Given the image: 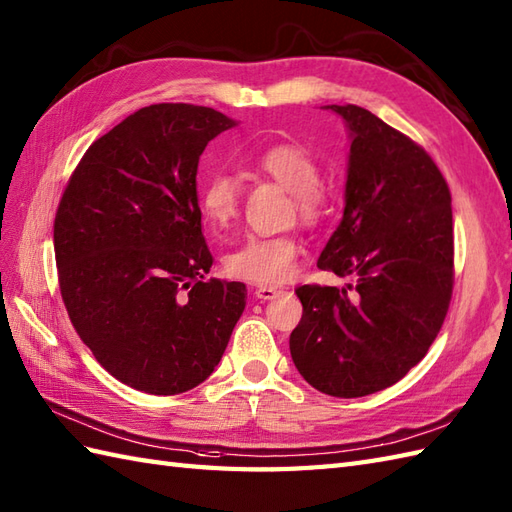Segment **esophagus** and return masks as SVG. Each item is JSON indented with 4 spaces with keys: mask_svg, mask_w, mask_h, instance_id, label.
Returning <instances> with one entry per match:
<instances>
[{
    "mask_svg": "<svg viewBox=\"0 0 512 512\" xmlns=\"http://www.w3.org/2000/svg\"><path fill=\"white\" fill-rule=\"evenodd\" d=\"M279 294H283V292H281V290H277V288H257V290H255V296H257V299H261V301L277 299Z\"/></svg>",
    "mask_w": 512,
    "mask_h": 512,
    "instance_id": "esophagus-1",
    "label": "esophagus"
}]
</instances>
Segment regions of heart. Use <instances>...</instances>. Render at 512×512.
<instances>
[{"mask_svg":"<svg viewBox=\"0 0 512 512\" xmlns=\"http://www.w3.org/2000/svg\"><path fill=\"white\" fill-rule=\"evenodd\" d=\"M253 168L292 192L294 211L314 227L329 213V194L320 185V163L301 144H277L257 154ZM242 189L231 174L216 172L200 185V209L213 229H227L240 213ZM301 246L290 235L248 237L224 257V272L257 285H279L292 277Z\"/></svg>","mask_w":512,"mask_h":512,"instance_id":"heart-1","label":"heart"}]
</instances>
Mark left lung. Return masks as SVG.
Instances as JSON below:
<instances>
[{"label": "left lung", "instance_id": "8db88e82", "mask_svg": "<svg viewBox=\"0 0 512 512\" xmlns=\"http://www.w3.org/2000/svg\"><path fill=\"white\" fill-rule=\"evenodd\" d=\"M351 130L347 205L318 268L347 288H296L294 366L310 386L353 399L397 384L441 331L454 292V222L443 172L423 146L362 106L331 104Z\"/></svg>", "mask_w": 512, "mask_h": 512}]
</instances>
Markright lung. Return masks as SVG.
<instances>
[{
  "mask_svg": "<svg viewBox=\"0 0 512 512\" xmlns=\"http://www.w3.org/2000/svg\"><path fill=\"white\" fill-rule=\"evenodd\" d=\"M233 124L209 106H144L93 141L58 202L71 325L106 371L148 395L205 382L244 312V283L205 279L196 196L202 150Z\"/></svg>",
  "mask_w": 512,
  "mask_h": 512,
  "instance_id": "right-lung-1",
  "label": "right lung"
}]
</instances>
